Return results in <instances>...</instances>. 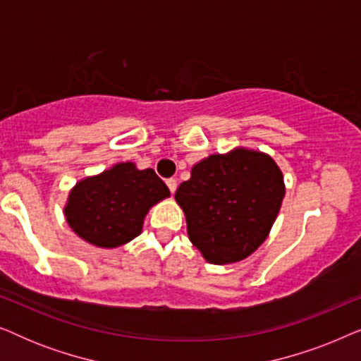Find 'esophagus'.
I'll return each mask as SVG.
<instances>
[{
    "label": "esophagus",
    "instance_id": "obj_1",
    "mask_svg": "<svg viewBox=\"0 0 361 361\" xmlns=\"http://www.w3.org/2000/svg\"><path fill=\"white\" fill-rule=\"evenodd\" d=\"M166 184H167V187H169L171 194H174L176 189H177V180L176 179H167Z\"/></svg>",
    "mask_w": 361,
    "mask_h": 361
}]
</instances>
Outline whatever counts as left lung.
Wrapping results in <instances>:
<instances>
[{
	"mask_svg": "<svg viewBox=\"0 0 361 361\" xmlns=\"http://www.w3.org/2000/svg\"><path fill=\"white\" fill-rule=\"evenodd\" d=\"M283 199L279 167L269 156L248 149L200 161L176 192L190 241L214 264L253 253L268 236Z\"/></svg>",
	"mask_w": 361,
	"mask_h": 361,
	"instance_id": "left-lung-1",
	"label": "left lung"
}]
</instances>
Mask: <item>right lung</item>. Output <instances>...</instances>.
<instances>
[{
	"instance_id": "obj_1",
	"label": "right lung",
	"mask_w": 361,
	"mask_h": 361,
	"mask_svg": "<svg viewBox=\"0 0 361 361\" xmlns=\"http://www.w3.org/2000/svg\"><path fill=\"white\" fill-rule=\"evenodd\" d=\"M169 197L152 169L121 162L73 187L66 207L71 228L100 248H116L141 233L147 210Z\"/></svg>"
}]
</instances>
